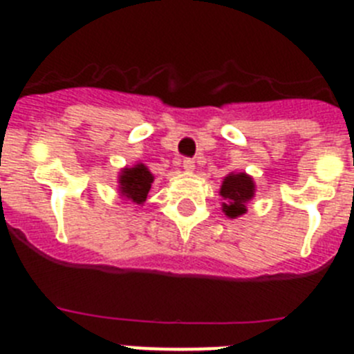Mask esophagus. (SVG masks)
<instances>
[{
	"label": "esophagus",
	"mask_w": 354,
	"mask_h": 354,
	"mask_svg": "<svg viewBox=\"0 0 354 354\" xmlns=\"http://www.w3.org/2000/svg\"><path fill=\"white\" fill-rule=\"evenodd\" d=\"M183 168H184V171H187V174H192V171L195 170V161H193V159H184V161H183Z\"/></svg>",
	"instance_id": "esophagus-1"
}]
</instances>
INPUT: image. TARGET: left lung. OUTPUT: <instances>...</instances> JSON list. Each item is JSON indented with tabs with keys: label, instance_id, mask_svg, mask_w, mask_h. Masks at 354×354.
<instances>
[{
	"label": "left lung",
	"instance_id": "8db88e82",
	"mask_svg": "<svg viewBox=\"0 0 354 354\" xmlns=\"http://www.w3.org/2000/svg\"><path fill=\"white\" fill-rule=\"evenodd\" d=\"M220 196L223 198L221 211L227 218L236 220L248 211L246 207L255 196V180L245 171H230L221 183Z\"/></svg>",
	"mask_w": 354,
	"mask_h": 354
}]
</instances>
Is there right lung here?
Here are the masks:
<instances>
[{"mask_svg": "<svg viewBox=\"0 0 354 354\" xmlns=\"http://www.w3.org/2000/svg\"><path fill=\"white\" fill-rule=\"evenodd\" d=\"M154 183V175L143 162L122 168L118 174V195L134 205H143L149 189Z\"/></svg>", "mask_w": 354, "mask_h": 354, "instance_id": "obj_1", "label": "right lung"}]
</instances>
